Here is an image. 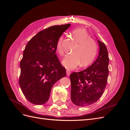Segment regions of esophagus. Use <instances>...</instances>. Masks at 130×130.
<instances>
[{"label":"esophagus","instance_id":"obj_1","mask_svg":"<svg viewBox=\"0 0 130 130\" xmlns=\"http://www.w3.org/2000/svg\"><path fill=\"white\" fill-rule=\"evenodd\" d=\"M66 73H67V75L68 76H69V75H70V72L68 70H66Z\"/></svg>","mask_w":130,"mask_h":130}]
</instances>
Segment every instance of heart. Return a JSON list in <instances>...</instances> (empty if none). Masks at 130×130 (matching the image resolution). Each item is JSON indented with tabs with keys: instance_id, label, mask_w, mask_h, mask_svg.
<instances>
[{
	"instance_id": "b5f03b06",
	"label": "heart",
	"mask_w": 130,
	"mask_h": 130,
	"mask_svg": "<svg viewBox=\"0 0 130 130\" xmlns=\"http://www.w3.org/2000/svg\"><path fill=\"white\" fill-rule=\"evenodd\" d=\"M72 34L78 43L73 51V54L67 55L62 60V64L69 70L77 68L81 63L82 67L90 64L95 59L98 53V45L85 29L78 28L72 31ZM63 37L59 38L56 44V51L60 55L64 54L62 43Z\"/></svg>"
}]
</instances>
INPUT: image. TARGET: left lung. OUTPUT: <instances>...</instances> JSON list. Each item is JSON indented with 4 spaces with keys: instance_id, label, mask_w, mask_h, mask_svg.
Listing matches in <instances>:
<instances>
[{
    "instance_id": "8db88e82",
    "label": "left lung",
    "mask_w": 130,
    "mask_h": 130,
    "mask_svg": "<svg viewBox=\"0 0 130 130\" xmlns=\"http://www.w3.org/2000/svg\"><path fill=\"white\" fill-rule=\"evenodd\" d=\"M99 53L96 60L88 68L70 75V97L78 106H87L95 103L103 94L107 82L109 58L103 42L98 40Z\"/></svg>"
}]
</instances>
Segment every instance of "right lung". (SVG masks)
I'll return each instance as SVG.
<instances>
[{"mask_svg": "<svg viewBox=\"0 0 130 130\" xmlns=\"http://www.w3.org/2000/svg\"><path fill=\"white\" fill-rule=\"evenodd\" d=\"M70 26H50L38 32L27 43L20 63L19 84L30 103L44 104L54 85L66 76V69L55 53L59 38Z\"/></svg>", "mask_w": 130, "mask_h": 130, "instance_id": "1", "label": "right lung"}]
</instances>
